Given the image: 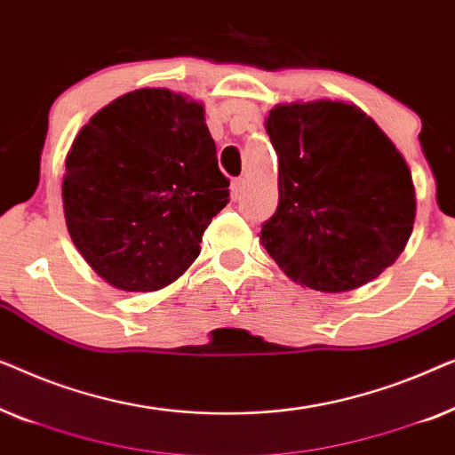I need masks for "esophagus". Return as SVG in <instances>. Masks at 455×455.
Returning <instances> with one entry per match:
<instances>
[{"label": "esophagus", "mask_w": 455, "mask_h": 455, "mask_svg": "<svg viewBox=\"0 0 455 455\" xmlns=\"http://www.w3.org/2000/svg\"><path fill=\"white\" fill-rule=\"evenodd\" d=\"M244 188H246V180L244 178L234 180V182H232V198H234V201H238V198L242 196V192H244Z\"/></svg>", "instance_id": "34e87169"}]
</instances>
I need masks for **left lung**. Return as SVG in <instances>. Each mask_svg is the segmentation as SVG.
I'll list each match as a JSON object with an SVG mask.
<instances>
[{"instance_id": "8db88e82", "label": "left lung", "mask_w": 455, "mask_h": 455, "mask_svg": "<svg viewBox=\"0 0 455 455\" xmlns=\"http://www.w3.org/2000/svg\"><path fill=\"white\" fill-rule=\"evenodd\" d=\"M267 134L279 161V204L260 242L310 290H356L395 263L412 234V173L387 134L344 101L283 103Z\"/></svg>"}]
</instances>
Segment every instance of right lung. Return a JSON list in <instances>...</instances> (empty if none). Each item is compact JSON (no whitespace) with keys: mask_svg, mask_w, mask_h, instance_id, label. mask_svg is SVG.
Listing matches in <instances>:
<instances>
[{"mask_svg":"<svg viewBox=\"0 0 455 455\" xmlns=\"http://www.w3.org/2000/svg\"><path fill=\"white\" fill-rule=\"evenodd\" d=\"M204 108L170 89H139L105 105L66 157L64 215L86 263L124 291H155L201 254L229 203Z\"/></svg>","mask_w":455,"mask_h":455,"instance_id":"right-lung-1","label":"right lung"}]
</instances>
